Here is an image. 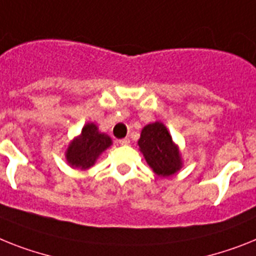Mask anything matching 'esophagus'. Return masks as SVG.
<instances>
[{
	"label": "esophagus",
	"mask_w": 256,
	"mask_h": 256,
	"mask_svg": "<svg viewBox=\"0 0 256 256\" xmlns=\"http://www.w3.org/2000/svg\"><path fill=\"white\" fill-rule=\"evenodd\" d=\"M118 143H120V144H121V146H128V143H130V139H128V138L121 139V140L118 142Z\"/></svg>",
	"instance_id": "34e87169"
}]
</instances>
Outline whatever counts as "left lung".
<instances>
[{
    "label": "left lung",
    "mask_w": 256,
    "mask_h": 256,
    "mask_svg": "<svg viewBox=\"0 0 256 256\" xmlns=\"http://www.w3.org/2000/svg\"><path fill=\"white\" fill-rule=\"evenodd\" d=\"M138 146L147 164L160 177H169L182 168L180 150L164 124L154 122L144 126Z\"/></svg>",
    "instance_id": "1"
}]
</instances>
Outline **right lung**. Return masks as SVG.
Returning <instances> with one entry per match:
<instances>
[{"label": "right lung", "instance_id": "add662e5", "mask_svg": "<svg viewBox=\"0 0 256 256\" xmlns=\"http://www.w3.org/2000/svg\"><path fill=\"white\" fill-rule=\"evenodd\" d=\"M110 146V136L98 132L95 124H86L80 135L76 136L66 150V160L72 168L88 169Z\"/></svg>", "mask_w": 256, "mask_h": 256}]
</instances>
